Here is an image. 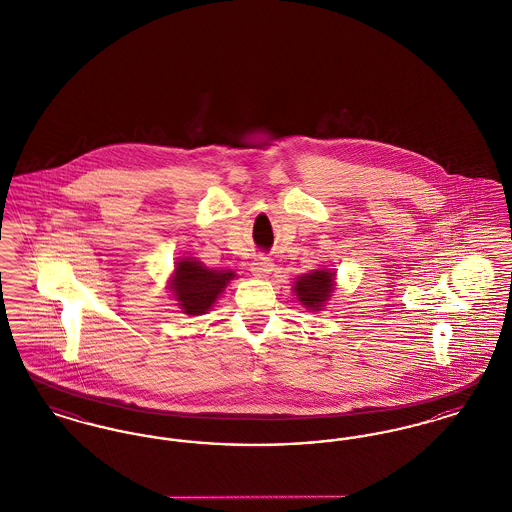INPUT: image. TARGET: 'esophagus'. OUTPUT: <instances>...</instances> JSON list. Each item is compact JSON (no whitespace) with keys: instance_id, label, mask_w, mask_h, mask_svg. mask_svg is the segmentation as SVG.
<instances>
[{"instance_id":"1","label":"esophagus","mask_w":512,"mask_h":512,"mask_svg":"<svg viewBox=\"0 0 512 512\" xmlns=\"http://www.w3.org/2000/svg\"><path fill=\"white\" fill-rule=\"evenodd\" d=\"M270 270H272V261H270V257H267L265 253H261V255H257V259L253 261V265H251V272L257 276V278H265L270 274Z\"/></svg>"}]
</instances>
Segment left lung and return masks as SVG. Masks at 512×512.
Segmentation results:
<instances>
[{
    "label": "left lung",
    "mask_w": 512,
    "mask_h": 512,
    "mask_svg": "<svg viewBox=\"0 0 512 512\" xmlns=\"http://www.w3.org/2000/svg\"><path fill=\"white\" fill-rule=\"evenodd\" d=\"M334 290V274L330 270H315L311 274L301 276L295 282V293L299 301L311 311L322 309L324 301Z\"/></svg>",
    "instance_id": "1"
}]
</instances>
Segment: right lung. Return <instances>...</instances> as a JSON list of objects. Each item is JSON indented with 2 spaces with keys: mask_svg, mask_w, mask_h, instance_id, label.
<instances>
[{
  "mask_svg": "<svg viewBox=\"0 0 512 512\" xmlns=\"http://www.w3.org/2000/svg\"><path fill=\"white\" fill-rule=\"evenodd\" d=\"M232 278L230 270H213L194 259H182L176 263L172 292L186 315H203Z\"/></svg>",
  "mask_w": 512,
  "mask_h": 512,
  "instance_id": "add662e5",
  "label": "right lung"
}]
</instances>
